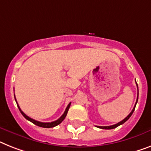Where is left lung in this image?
Segmentation results:
<instances>
[{"label":"left lung","mask_w":151,"mask_h":151,"mask_svg":"<svg viewBox=\"0 0 151 151\" xmlns=\"http://www.w3.org/2000/svg\"><path fill=\"white\" fill-rule=\"evenodd\" d=\"M137 90H138V86H137ZM137 101H138V93H137V102H136V104L135 106H134V109H133V110H132L131 112H130V113H129V115L127 116V117L125 118V119H123L122 121L119 122L118 123H116V124H114V125H112V126H108V127H100V126H96L97 127H99V128H101V129H114V128L116 127H119V125H122V124H123V123H125L127 120L128 119H129L130 116H132V114H133V113H134V109H135V107H136V105H137Z\"/></svg>","instance_id":"8db88e82"}]
</instances>
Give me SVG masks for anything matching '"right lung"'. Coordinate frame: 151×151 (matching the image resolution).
Segmentation results:
<instances>
[{
    "label": "right lung",
    "instance_id": "add662e5",
    "mask_svg": "<svg viewBox=\"0 0 151 151\" xmlns=\"http://www.w3.org/2000/svg\"><path fill=\"white\" fill-rule=\"evenodd\" d=\"M14 98H15V96H14ZM15 101L16 103H17V100H16V98H15ZM17 107H18V109H19L20 112L22 113V114L23 115V116L24 118H25L26 119H28V120H29V121H31L32 123H33L34 124H35V125L38 126V127H44V128H51V127H56L57 125H58V124H60L61 123H62L63 120H64V119L65 118V116H66L67 115V113H68V109H69V107H70V105H71V103H69L68 105V106L66 107V109H65V110L64 113L62 114V116H61L59 119H58L57 120H55V121H53V122H51V123H42V122H39V121H37V120H35V119H32V118H30L29 116H28L26 115L25 113H23V111H22V109H21V108L19 107V106H18V104H17Z\"/></svg>",
    "mask_w": 151,
    "mask_h": 151
}]
</instances>
